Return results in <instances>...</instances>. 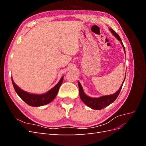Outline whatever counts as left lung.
Returning a JSON list of instances; mask_svg holds the SVG:
<instances>
[{
  "instance_id": "1",
  "label": "left lung",
  "mask_w": 146,
  "mask_h": 146,
  "mask_svg": "<svg viewBox=\"0 0 146 146\" xmlns=\"http://www.w3.org/2000/svg\"><path fill=\"white\" fill-rule=\"evenodd\" d=\"M110 30L111 31V32L113 33L114 36H115L118 39V40L121 42V44L123 46V50H124V52L125 53V47H124V46H123V44L122 42L121 38L119 37L117 33L114 32L113 29H110ZM125 75H126V74H125ZM125 78H124V80H123L120 88H119V90L117 92H116L115 93L111 94V95H108V96H104L100 97V98H90V97L86 96L83 90V88H82V86L81 85L80 83L78 81V88H79V95H80V98L81 100L88 106V107H90L92 109L97 110L103 109L105 107H107V106L110 105L111 104H112L113 102L116 99L119 93H120V91L122 89L123 83V82H124V80H125Z\"/></svg>"
}]
</instances>
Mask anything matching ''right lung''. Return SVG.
<instances>
[{
	"label": "right lung",
	"mask_w": 146,
	"mask_h": 146,
	"mask_svg": "<svg viewBox=\"0 0 146 146\" xmlns=\"http://www.w3.org/2000/svg\"><path fill=\"white\" fill-rule=\"evenodd\" d=\"M11 80L15 91L22 100H24L29 105L32 106V107H40V106L44 105L51 102L55 98L57 93H58L59 88L63 82V77L61 78L59 82L54 88H52L51 90L47 92L46 93L42 94H35L29 93V92L23 91L17 86L15 83L12 78Z\"/></svg>",
	"instance_id": "1"
}]
</instances>
